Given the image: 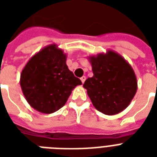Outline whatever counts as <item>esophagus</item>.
Wrapping results in <instances>:
<instances>
[{"label":"esophagus","instance_id":"1","mask_svg":"<svg viewBox=\"0 0 157 157\" xmlns=\"http://www.w3.org/2000/svg\"><path fill=\"white\" fill-rule=\"evenodd\" d=\"M86 77L85 76H81V82H82V84H84V82H85V81H86Z\"/></svg>","mask_w":157,"mask_h":157}]
</instances>
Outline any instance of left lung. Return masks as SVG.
<instances>
[{"label": "left lung", "instance_id": "1", "mask_svg": "<svg viewBox=\"0 0 157 157\" xmlns=\"http://www.w3.org/2000/svg\"><path fill=\"white\" fill-rule=\"evenodd\" d=\"M94 76L83 87L94 107L108 116L122 112L137 92L136 75L130 64L113 50L89 57Z\"/></svg>", "mask_w": 157, "mask_h": 157}]
</instances>
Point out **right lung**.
Returning <instances> with one entry per match:
<instances>
[{"mask_svg": "<svg viewBox=\"0 0 157 157\" xmlns=\"http://www.w3.org/2000/svg\"><path fill=\"white\" fill-rule=\"evenodd\" d=\"M67 54L51 44L34 54L22 70L20 86L26 100L37 112L50 114L63 107L81 80L66 63Z\"/></svg>", "mask_w": 157, "mask_h": 157, "instance_id": "add662e5", "label": "right lung"}]
</instances>
